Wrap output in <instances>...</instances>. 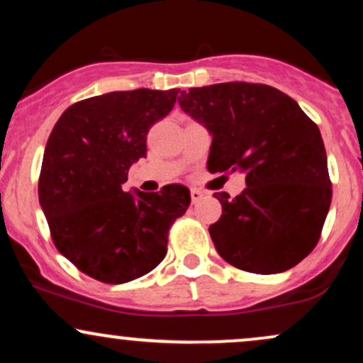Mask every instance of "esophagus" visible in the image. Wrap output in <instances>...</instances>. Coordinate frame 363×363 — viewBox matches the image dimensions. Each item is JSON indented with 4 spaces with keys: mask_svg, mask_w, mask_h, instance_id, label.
Wrapping results in <instances>:
<instances>
[{
    "mask_svg": "<svg viewBox=\"0 0 363 363\" xmlns=\"http://www.w3.org/2000/svg\"><path fill=\"white\" fill-rule=\"evenodd\" d=\"M201 198H203V191H199V189H191V201L198 203Z\"/></svg>",
    "mask_w": 363,
    "mask_h": 363,
    "instance_id": "obj_1",
    "label": "esophagus"
}]
</instances>
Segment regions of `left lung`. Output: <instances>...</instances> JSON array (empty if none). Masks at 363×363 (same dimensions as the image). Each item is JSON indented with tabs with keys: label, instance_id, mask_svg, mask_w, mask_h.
Returning a JSON list of instances; mask_svg holds the SVG:
<instances>
[{
	"label": "left lung",
	"instance_id": "1",
	"mask_svg": "<svg viewBox=\"0 0 363 363\" xmlns=\"http://www.w3.org/2000/svg\"><path fill=\"white\" fill-rule=\"evenodd\" d=\"M181 109L208 129L210 172L245 174L240 194L215 193L222 216L210 225L216 251L244 272L294 268L318 244L331 205L319 128L294 99L259 83L182 90Z\"/></svg>",
	"mask_w": 363,
	"mask_h": 363
}]
</instances>
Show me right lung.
Listing matches in <instances>:
<instances>
[{"mask_svg":"<svg viewBox=\"0 0 363 363\" xmlns=\"http://www.w3.org/2000/svg\"><path fill=\"white\" fill-rule=\"evenodd\" d=\"M179 90L111 91L73 104L44 150L39 203L54 245L95 280L126 283L160 264L167 234L191 203L189 189L124 193L128 170L147 157L148 129Z\"/></svg>","mask_w":363,"mask_h":363,"instance_id":"add662e5","label":"right lung"}]
</instances>
